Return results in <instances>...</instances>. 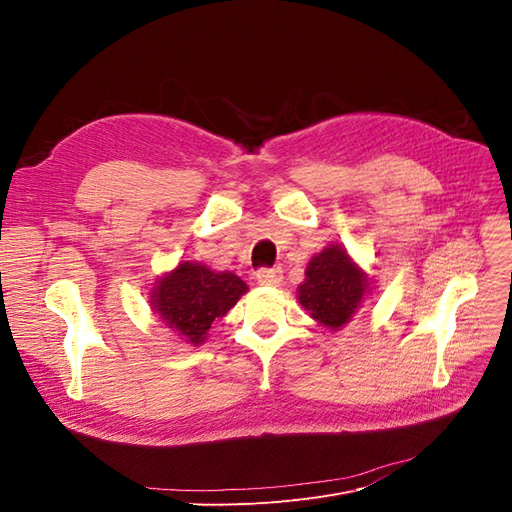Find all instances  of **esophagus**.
Masks as SVG:
<instances>
[{
  "instance_id": "obj_1",
  "label": "esophagus",
  "mask_w": 512,
  "mask_h": 512,
  "mask_svg": "<svg viewBox=\"0 0 512 512\" xmlns=\"http://www.w3.org/2000/svg\"><path fill=\"white\" fill-rule=\"evenodd\" d=\"M256 280L262 286H280L284 280V273L282 269H260L256 273Z\"/></svg>"
}]
</instances>
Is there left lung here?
Returning <instances> with one entry per match:
<instances>
[{
  "label": "left lung",
  "instance_id": "left-lung-1",
  "mask_svg": "<svg viewBox=\"0 0 512 512\" xmlns=\"http://www.w3.org/2000/svg\"><path fill=\"white\" fill-rule=\"evenodd\" d=\"M374 280L365 273L342 243H329L307 262L305 282L297 290L301 307L320 327L344 329L371 294Z\"/></svg>",
  "mask_w": 512,
  "mask_h": 512
}]
</instances>
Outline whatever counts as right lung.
<instances>
[{
    "label": "right lung",
    "mask_w": 512,
    "mask_h": 512,
    "mask_svg": "<svg viewBox=\"0 0 512 512\" xmlns=\"http://www.w3.org/2000/svg\"><path fill=\"white\" fill-rule=\"evenodd\" d=\"M247 292V284L232 271H213L196 260H181L158 275L149 290V307L166 329L185 344L207 342L211 324L226 316Z\"/></svg>",
    "instance_id": "add662e5"
}]
</instances>
